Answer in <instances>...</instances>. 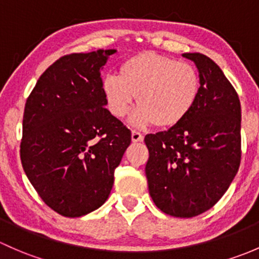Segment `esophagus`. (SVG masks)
I'll use <instances>...</instances> for the list:
<instances>
[{
  "mask_svg": "<svg viewBox=\"0 0 259 259\" xmlns=\"http://www.w3.org/2000/svg\"><path fill=\"white\" fill-rule=\"evenodd\" d=\"M131 138H132V142H142L143 138H145V137H143L142 133L137 132V131H132Z\"/></svg>",
  "mask_w": 259,
  "mask_h": 259,
  "instance_id": "obj_1",
  "label": "esophagus"
}]
</instances>
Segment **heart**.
Masks as SVG:
<instances>
[{
	"label": "heart",
	"mask_w": 259,
	"mask_h": 259,
	"mask_svg": "<svg viewBox=\"0 0 259 259\" xmlns=\"http://www.w3.org/2000/svg\"><path fill=\"white\" fill-rule=\"evenodd\" d=\"M103 97L116 118L128 114L137 96V108L130 123L146 127L156 123L170 128L185 121L196 106L201 91L198 71L193 65L154 52H141L127 58L118 76L103 77Z\"/></svg>",
	"instance_id": "b5f03b06"
}]
</instances>
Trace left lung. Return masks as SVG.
Here are the masks:
<instances>
[{
	"instance_id": "8db88e82",
	"label": "left lung",
	"mask_w": 259,
	"mask_h": 259,
	"mask_svg": "<svg viewBox=\"0 0 259 259\" xmlns=\"http://www.w3.org/2000/svg\"><path fill=\"white\" fill-rule=\"evenodd\" d=\"M182 56L198 70V101L180 124L146 136V177L162 212L191 218L212 208L238 172L241 103L217 63L202 53Z\"/></svg>"
}]
</instances>
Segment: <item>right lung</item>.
Segmentation results:
<instances>
[{
  "instance_id": "add662e5",
  "label": "right lung",
  "mask_w": 259,
  "mask_h": 259,
  "mask_svg": "<svg viewBox=\"0 0 259 259\" xmlns=\"http://www.w3.org/2000/svg\"><path fill=\"white\" fill-rule=\"evenodd\" d=\"M116 50L72 53L51 65L25 106L21 162L42 201L65 217L100 208L131 131L103 97L101 70Z\"/></svg>"
}]
</instances>
